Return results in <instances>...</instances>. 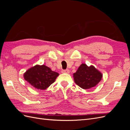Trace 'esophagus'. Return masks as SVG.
I'll list each match as a JSON object with an SVG mask.
<instances>
[{
    "mask_svg": "<svg viewBox=\"0 0 130 130\" xmlns=\"http://www.w3.org/2000/svg\"><path fill=\"white\" fill-rule=\"evenodd\" d=\"M69 70L68 69H66V70H62V73H67L69 74Z\"/></svg>",
    "mask_w": 130,
    "mask_h": 130,
    "instance_id": "1",
    "label": "esophagus"
}]
</instances>
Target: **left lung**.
<instances>
[{
  "mask_svg": "<svg viewBox=\"0 0 130 130\" xmlns=\"http://www.w3.org/2000/svg\"><path fill=\"white\" fill-rule=\"evenodd\" d=\"M103 77L102 74L95 67L88 66L82 63L77 71L73 74L75 82L79 87L84 89H88L96 86Z\"/></svg>",
  "mask_w": 130,
  "mask_h": 130,
  "instance_id": "8db88e82",
  "label": "left lung"
}]
</instances>
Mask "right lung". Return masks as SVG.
<instances>
[{"label": "right lung", "mask_w": 130, "mask_h": 130, "mask_svg": "<svg viewBox=\"0 0 130 130\" xmlns=\"http://www.w3.org/2000/svg\"><path fill=\"white\" fill-rule=\"evenodd\" d=\"M59 74L43 64H37L24 73V79L36 89L44 90L55 81Z\"/></svg>", "instance_id": "obj_1"}]
</instances>
